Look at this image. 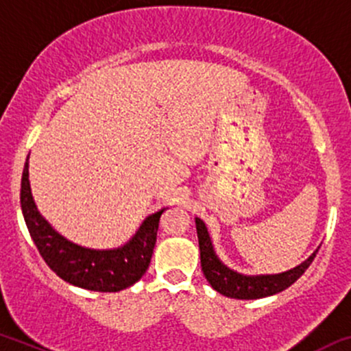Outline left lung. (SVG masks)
Returning a JSON list of instances; mask_svg holds the SVG:
<instances>
[{
  "label": "left lung",
  "instance_id": "1",
  "mask_svg": "<svg viewBox=\"0 0 351 351\" xmlns=\"http://www.w3.org/2000/svg\"><path fill=\"white\" fill-rule=\"evenodd\" d=\"M196 233H198L199 243V258H202V269L203 275L208 280V283L218 291V293L228 296V298L237 300H256L265 298L280 293L287 290L290 285H293L306 268L310 267L313 258L317 256L319 246L306 258L298 267L288 269L283 273H275V275H243L234 269L228 268L217 253H215L213 243H211L210 233L205 221L199 218H195Z\"/></svg>",
  "mask_w": 351,
  "mask_h": 351
}]
</instances>
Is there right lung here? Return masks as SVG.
<instances>
[{"label": "right lung", "instance_id": "obj_1", "mask_svg": "<svg viewBox=\"0 0 351 351\" xmlns=\"http://www.w3.org/2000/svg\"><path fill=\"white\" fill-rule=\"evenodd\" d=\"M28 158L21 176V211L46 265L64 282L84 290L119 291L136 283L149 267L160 217L167 208L146 217L136 233L118 248L95 250L76 245L58 233L36 208L29 186Z\"/></svg>", "mask_w": 351, "mask_h": 351}]
</instances>
